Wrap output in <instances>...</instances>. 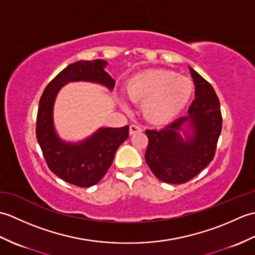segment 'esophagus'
<instances>
[{
  "instance_id": "1",
  "label": "esophagus",
  "mask_w": 255,
  "mask_h": 255,
  "mask_svg": "<svg viewBox=\"0 0 255 255\" xmlns=\"http://www.w3.org/2000/svg\"><path fill=\"white\" fill-rule=\"evenodd\" d=\"M142 129L141 127L137 126V125H130V127H129V133L133 134V133H137V132H141Z\"/></svg>"
}]
</instances>
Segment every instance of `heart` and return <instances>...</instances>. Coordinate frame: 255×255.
I'll return each mask as SVG.
<instances>
[{
  "mask_svg": "<svg viewBox=\"0 0 255 255\" xmlns=\"http://www.w3.org/2000/svg\"><path fill=\"white\" fill-rule=\"evenodd\" d=\"M193 81L169 70H147L133 75L126 83V95L142 103L144 118L153 124H164L177 116L194 93Z\"/></svg>",
  "mask_w": 255,
  "mask_h": 255,
  "instance_id": "b5f03b06",
  "label": "heart"
}]
</instances>
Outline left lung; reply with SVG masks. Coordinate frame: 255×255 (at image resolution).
Returning <instances> with one entry per match:
<instances>
[{
    "label": "left lung",
    "instance_id": "left-lung-1",
    "mask_svg": "<svg viewBox=\"0 0 255 255\" xmlns=\"http://www.w3.org/2000/svg\"><path fill=\"white\" fill-rule=\"evenodd\" d=\"M189 71L196 99L188 108V115L161 129L145 130L147 164L160 181L169 184L188 182L213 161L223 128L220 103L214 88L192 68ZM187 121L193 136L184 140L178 131Z\"/></svg>",
    "mask_w": 255,
    "mask_h": 255
}]
</instances>
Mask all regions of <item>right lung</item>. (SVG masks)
Listing matches in <instances>:
<instances>
[{
  "mask_svg": "<svg viewBox=\"0 0 255 255\" xmlns=\"http://www.w3.org/2000/svg\"><path fill=\"white\" fill-rule=\"evenodd\" d=\"M106 64L101 59L69 64L46 86L38 106L36 137L48 167L61 180L79 187L93 186L102 180L118 147L128 138L129 126L101 128L83 142L66 143L53 128V102L59 90L73 81H91L113 90L115 81L104 71Z\"/></svg>",
  "mask_w": 255,
  "mask_h": 255,
  "instance_id": "1",
  "label": "right lung"
}]
</instances>
